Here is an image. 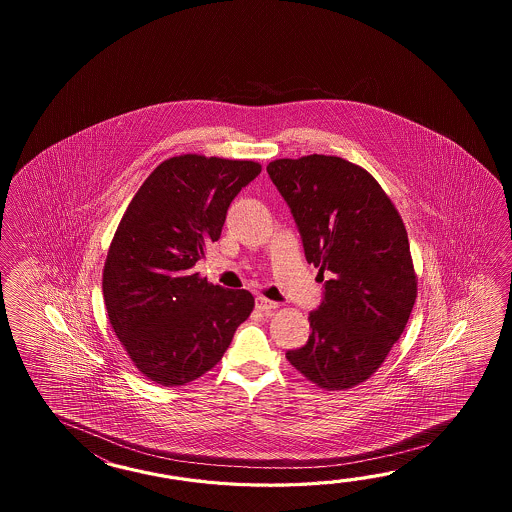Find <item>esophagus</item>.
<instances>
[{"instance_id":"34e87169","label":"esophagus","mask_w":512,"mask_h":512,"mask_svg":"<svg viewBox=\"0 0 512 512\" xmlns=\"http://www.w3.org/2000/svg\"><path fill=\"white\" fill-rule=\"evenodd\" d=\"M256 307H258L260 311H263V313H271V311H274V309L278 307V304L272 302V300L263 298V296H258V298H256Z\"/></svg>"}]
</instances>
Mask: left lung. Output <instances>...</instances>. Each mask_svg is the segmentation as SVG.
Returning <instances> with one entry per match:
<instances>
[{
  "mask_svg": "<svg viewBox=\"0 0 512 512\" xmlns=\"http://www.w3.org/2000/svg\"><path fill=\"white\" fill-rule=\"evenodd\" d=\"M267 174L324 282L311 335L285 357L324 390L353 388L381 368L415 304L403 219L366 170L340 157L278 159Z\"/></svg>",
  "mask_w": 512,
  "mask_h": 512,
  "instance_id": "left-lung-1",
  "label": "left lung"
}]
</instances>
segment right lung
Returning <instances> with one entry per match:
<instances>
[{
    "mask_svg": "<svg viewBox=\"0 0 512 512\" xmlns=\"http://www.w3.org/2000/svg\"><path fill=\"white\" fill-rule=\"evenodd\" d=\"M260 172L252 161L172 157L120 219L104 265V302L133 364L157 384L181 386L212 370L251 315L249 291L212 285L194 265Z\"/></svg>",
    "mask_w": 512,
    "mask_h": 512,
    "instance_id": "add662e5",
    "label": "right lung"
}]
</instances>
